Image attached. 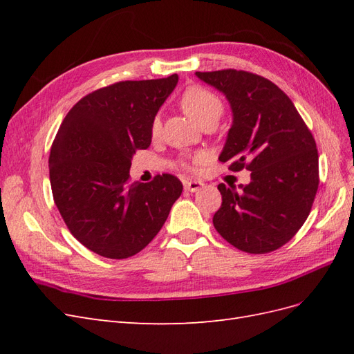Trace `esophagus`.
<instances>
[{"label": "esophagus", "mask_w": 354, "mask_h": 354, "mask_svg": "<svg viewBox=\"0 0 354 354\" xmlns=\"http://www.w3.org/2000/svg\"><path fill=\"white\" fill-rule=\"evenodd\" d=\"M201 187H203V183L199 180H190L185 183V190L187 192H198Z\"/></svg>", "instance_id": "obj_1"}]
</instances>
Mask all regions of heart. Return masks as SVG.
Returning <instances> with one entry per match:
<instances>
[{
	"label": "heart",
	"instance_id": "b5f03b06",
	"mask_svg": "<svg viewBox=\"0 0 354 354\" xmlns=\"http://www.w3.org/2000/svg\"><path fill=\"white\" fill-rule=\"evenodd\" d=\"M181 108L186 112L187 116H190L196 124L205 122L211 118H220L223 113V103L217 97L216 94L211 93L209 90L199 87V85H192V87L186 88L185 93L181 94ZM160 131V120L155 116L152 122V134L156 136ZM202 160V158H196V162ZM186 167H190L187 162Z\"/></svg>",
	"mask_w": 354,
	"mask_h": 354
}]
</instances>
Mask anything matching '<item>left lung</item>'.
Returning <instances> with one entry per match:
<instances>
[{
    "label": "left lung",
    "mask_w": 354,
    "mask_h": 354,
    "mask_svg": "<svg viewBox=\"0 0 354 354\" xmlns=\"http://www.w3.org/2000/svg\"><path fill=\"white\" fill-rule=\"evenodd\" d=\"M230 103L233 122L220 162L251 171L248 185H218L216 230L234 248L266 254L303 226L319 186L316 142L291 99L272 81L245 71L196 72Z\"/></svg>",
    "instance_id": "left-lung-1"
}]
</instances>
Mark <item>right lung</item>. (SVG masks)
<instances>
[{"label": "right lung", "instance_id": "1", "mask_svg": "<svg viewBox=\"0 0 354 354\" xmlns=\"http://www.w3.org/2000/svg\"><path fill=\"white\" fill-rule=\"evenodd\" d=\"M178 82L121 81L82 97L53 142L48 167L56 207L69 232L106 259L122 260L151 242L180 198L171 174L130 181L131 159L152 142V122Z\"/></svg>", "mask_w": 354, "mask_h": 354}]
</instances>
